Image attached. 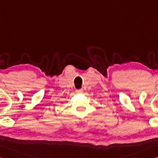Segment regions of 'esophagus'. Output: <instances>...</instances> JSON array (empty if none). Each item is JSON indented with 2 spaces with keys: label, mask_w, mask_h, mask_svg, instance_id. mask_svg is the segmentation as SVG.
<instances>
[{
  "label": "esophagus",
  "mask_w": 158,
  "mask_h": 158,
  "mask_svg": "<svg viewBox=\"0 0 158 158\" xmlns=\"http://www.w3.org/2000/svg\"><path fill=\"white\" fill-rule=\"evenodd\" d=\"M83 91V89H79V90H77V92H78V93H81V92H82Z\"/></svg>",
  "instance_id": "1"
}]
</instances>
